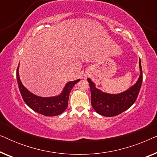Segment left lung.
<instances>
[{"label":"left lung","instance_id":"8db88e82","mask_svg":"<svg viewBox=\"0 0 157 157\" xmlns=\"http://www.w3.org/2000/svg\"><path fill=\"white\" fill-rule=\"evenodd\" d=\"M139 66L140 75L138 80L132 86L119 94H108L101 91L96 87L91 78L87 79L91 89V105L96 113L104 117H115L127 110L134 104L143 79L140 59Z\"/></svg>","mask_w":157,"mask_h":157}]
</instances>
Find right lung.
Here are the masks:
<instances>
[{
  "label": "right lung",
  "mask_w": 157,
  "mask_h": 157,
  "mask_svg": "<svg viewBox=\"0 0 157 157\" xmlns=\"http://www.w3.org/2000/svg\"><path fill=\"white\" fill-rule=\"evenodd\" d=\"M18 71L19 65L17 68L16 76L19 90L23 101L36 112L46 117H55L60 115L66 110L68 107L70 92L74 85L80 81V79H77L76 81H68L59 95L50 97H42L31 93L23 85L19 76Z\"/></svg>",
  "instance_id": "1"
}]
</instances>
